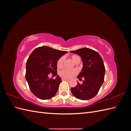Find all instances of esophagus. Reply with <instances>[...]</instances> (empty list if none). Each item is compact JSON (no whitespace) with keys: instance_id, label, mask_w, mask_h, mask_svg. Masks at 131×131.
<instances>
[{"instance_id":"1","label":"esophagus","mask_w":131,"mask_h":131,"mask_svg":"<svg viewBox=\"0 0 131 131\" xmlns=\"http://www.w3.org/2000/svg\"><path fill=\"white\" fill-rule=\"evenodd\" d=\"M62 81H69V79H64V78H63V79H62Z\"/></svg>"}]
</instances>
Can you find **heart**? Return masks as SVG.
I'll return each mask as SVG.
<instances>
[{
  "label": "heart",
  "instance_id": "heart-1",
  "mask_svg": "<svg viewBox=\"0 0 131 131\" xmlns=\"http://www.w3.org/2000/svg\"><path fill=\"white\" fill-rule=\"evenodd\" d=\"M71 59L73 61L74 63H76L77 62L80 61V58L77 55H73V56L71 57ZM64 61V57H61L59 58L57 62V66L58 68H61L63 66V62ZM77 73V72L76 70H68V69H63L61 70L60 72H59V75L60 76L63 78H67L69 79L73 77L74 75H75Z\"/></svg>",
  "mask_w": 131,
  "mask_h": 131
}]
</instances>
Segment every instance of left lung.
<instances>
[{
    "mask_svg": "<svg viewBox=\"0 0 131 131\" xmlns=\"http://www.w3.org/2000/svg\"><path fill=\"white\" fill-rule=\"evenodd\" d=\"M70 52L81 57L83 67L78 78H84L82 84L71 88L73 96L81 100H89L97 95L104 82L105 67L100 54L89 48H82Z\"/></svg>",
    "mask_w": 131,
    "mask_h": 131,
    "instance_id": "left-lung-1",
    "label": "left lung"
}]
</instances>
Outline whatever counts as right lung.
<instances>
[{
  "mask_svg": "<svg viewBox=\"0 0 131 131\" xmlns=\"http://www.w3.org/2000/svg\"><path fill=\"white\" fill-rule=\"evenodd\" d=\"M67 52L43 46L30 54L26 62V79L31 92L38 98L49 100L56 94L62 82L57 73V62ZM50 73L56 79L49 78Z\"/></svg>",
  "mask_w": 131,
  "mask_h": 131,
  "instance_id": "right-lung-1",
  "label": "right lung"
}]
</instances>
